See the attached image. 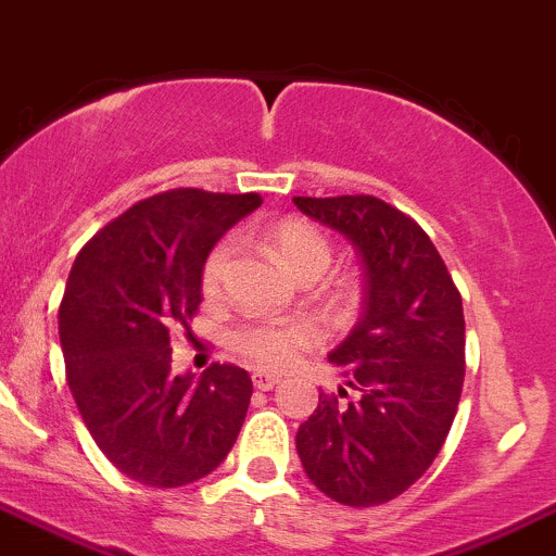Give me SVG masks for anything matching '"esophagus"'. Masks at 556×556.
Listing matches in <instances>:
<instances>
[{"label": "esophagus", "instance_id": "34e87169", "mask_svg": "<svg viewBox=\"0 0 556 556\" xmlns=\"http://www.w3.org/2000/svg\"><path fill=\"white\" fill-rule=\"evenodd\" d=\"M251 380H254V388H260V391H273V388L280 382V377L273 375V371L256 369L254 375H251Z\"/></svg>", "mask_w": 556, "mask_h": 556}]
</instances>
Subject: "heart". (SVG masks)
<instances>
[{"mask_svg": "<svg viewBox=\"0 0 556 556\" xmlns=\"http://www.w3.org/2000/svg\"><path fill=\"white\" fill-rule=\"evenodd\" d=\"M267 245L273 256L291 273L294 278L320 276L331 262V243L316 225L302 219H283L267 230ZM232 260L230 240H219L214 249L205 254L203 267H200V289L208 300H216L225 286L227 267ZM318 331L311 320L305 318H286V320H254L243 324L232 334V345L240 356H245L256 366L265 369H280L289 366L316 345Z\"/></svg>", "mask_w": 556, "mask_h": 556, "instance_id": "heart-1", "label": "heart"}]
</instances>
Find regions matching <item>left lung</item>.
<instances>
[{"mask_svg": "<svg viewBox=\"0 0 556 556\" xmlns=\"http://www.w3.org/2000/svg\"><path fill=\"white\" fill-rule=\"evenodd\" d=\"M294 203L351 238L364 265L362 318L329 353L352 391L320 393L296 431V452L331 501L380 506L428 471L455 420L466 377L460 291L426 230L386 200Z\"/></svg>", "mask_w": 556, "mask_h": 556, "instance_id": "8db88e82", "label": "left lung"}]
</instances>
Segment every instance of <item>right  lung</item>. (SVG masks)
<instances>
[{"label": "right lung", "mask_w": 556, "mask_h": 556, "mask_svg": "<svg viewBox=\"0 0 556 556\" xmlns=\"http://www.w3.org/2000/svg\"><path fill=\"white\" fill-rule=\"evenodd\" d=\"M260 205L256 192L152 194L74 260L59 307L66 380L93 442L134 482H198L236 444L254 393L249 371L211 364L200 380L174 375L170 340L198 316L205 254Z\"/></svg>", "instance_id": "add662e5"}]
</instances>
